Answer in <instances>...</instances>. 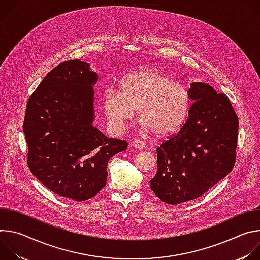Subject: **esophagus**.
<instances>
[{
    "label": "esophagus",
    "mask_w": 260,
    "mask_h": 260,
    "mask_svg": "<svg viewBox=\"0 0 260 260\" xmlns=\"http://www.w3.org/2000/svg\"><path fill=\"white\" fill-rule=\"evenodd\" d=\"M132 145L135 147V148H138V149H143V148L146 147V144L145 142L139 140V139H136L132 142Z\"/></svg>",
    "instance_id": "1"
}]
</instances>
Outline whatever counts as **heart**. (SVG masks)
<instances>
[{
  "instance_id": "1",
  "label": "heart",
  "mask_w": 260,
  "mask_h": 260,
  "mask_svg": "<svg viewBox=\"0 0 260 260\" xmlns=\"http://www.w3.org/2000/svg\"><path fill=\"white\" fill-rule=\"evenodd\" d=\"M119 92L108 90L104 95V110L110 125L122 132L137 109L140 122L146 131L157 136L177 133L187 118L190 108L188 90L160 71L145 68L124 76Z\"/></svg>"
}]
</instances>
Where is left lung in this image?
Returning <instances> with one entry per match:
<instances>
[{
	"mask_svg": "<svg viewBox=\"0 0 260 260\" xmlns=\"http://www.w3.org/2000/svg\"><path fill=\"white\" fill-rule=\"evenodd\" d=\"M188 117L177 134L157 148V173L151 190L178 205L202 197L234 168L239 118L229 96L209 84L193 82Z\"/></svg>",
	"mask_w": 260,
	"mask_h": 260,
	"instance_id": "8db88e82",
	"label": "left lung"
}]
</instances>
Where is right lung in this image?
I'll return each instance as SVG.
<instances>
[{
	"label": "right lung",
	"instance_id": "1",
	"mask_svg": "<svg viewBox=\"0 0 260 260\" xmlns=\"http://www.w3.org/2000/svg\"><path fill=\"white\" fill-rule=\"evenodd\" d=\"M98 75L79 59L53 68L28 98L23 120L27 166L57 196L82 202L106 185L109 159L127 142L92 126Z\"/></svg>",
	"mask_w": 260,
	"mask_h": 260
}]
</instances>
